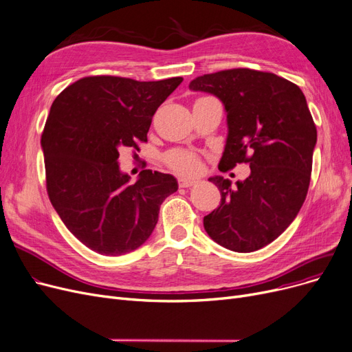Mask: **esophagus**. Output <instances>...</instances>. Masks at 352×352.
Returning a JSON list of instances; mask_svg holds the SVG:
<instances>
[{
  "label": "esophagus",
  "instance_id": "obj_1",
  "mask_svg": "<svg viewBox=\"0 0 352 352\" xmlns=\"http://www.w3.org/2000/svg\"><path fill=\"white\" fill-rule=\"evenodd\" d=\"M197 179H191V178H179L178 179V186L181 188H188V187H192L197 184Z\"/></svg>",
  "mask_w": 352,
  "mask_h": 352
}]
</instances>
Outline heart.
Listing matches in <instances>:
<instances>
[{
    "label": "heart",
    "mask_w": 352,
    "mask_h": 352,
    "mask_svg": "<svg viewBox=\"0 0 352 352\" xmlns=\"http://www.w3.org/2000/svg\"><path fill=\"white\" fill-rule=\"evenodd\" d=\"M165 162L182 175H197L201 171V160L188 149H173L165 155Z\"/></svg>",
    "instance_id": "heart-1"
}]
</instances>
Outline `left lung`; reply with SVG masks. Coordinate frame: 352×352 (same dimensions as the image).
Returning a JSON list of instances; mask_svg holds the SVG:
<instances>
[{"label":"left lung","mask_w":352,"mask_h":352,"mask_svg":"<svg viewBox=\"0 0 352 352\" xmlns=\"http://www.w3.org/2000/svg\"><path fill=\"white\" fill-rule=\"evenodd\" d=\"M190 89L224 103L228 135L220 170L250 165L237 187L223 177L208 179L221 203L204 217L206 232L228 250L262 249L295 220L308 194L316 126L307 99L295 83L253 69L198 76Z\"/></svg>","instance_id":"obj_1"}]
</instances>
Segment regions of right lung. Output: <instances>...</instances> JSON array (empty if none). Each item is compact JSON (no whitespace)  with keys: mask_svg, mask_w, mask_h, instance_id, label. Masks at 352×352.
<instances>
[{"mask_svg":"<svg viewBox=\"0 0 352 352\" xmlns=\"http://www.w3.org/2000/svg\"><path fill=\"white\" fill-rule=\"evenodd\" d=\"M182 78L138 82L87 76L67 86L41 135L45 187L57 214L86 248L104 256L138 249L158 221L160 206L178 190L170 174L119 171V151L146 142L152 116Z\"/></svg>","mask_w":352,"mask_h":352,"instance_id":"add662e5","label":"right lung"}]
</instances>
